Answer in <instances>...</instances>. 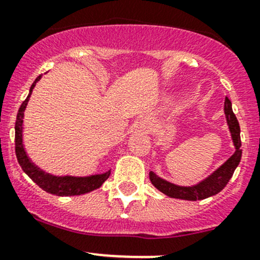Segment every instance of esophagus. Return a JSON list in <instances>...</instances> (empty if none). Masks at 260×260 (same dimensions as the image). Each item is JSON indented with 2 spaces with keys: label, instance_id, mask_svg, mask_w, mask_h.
I'll use <instances>...</instances> for the list:
<instances>
[{
  "label": "esophagus",
  "instance_id": "esophagus-1",
  "mask_svg": "<svg viewBox=\"0 0 260 260\" xmlns=\"http://www.w3.org/2000/svg\"><path fill=\"white\" fill-rule=\"evenodd\" d=\"M139 127L145 133H151L152 131V124L149 119H141L139 121Z\"/></svg>",
  "mask_w": 260,
  "mask_h": 260
}]
</instances>
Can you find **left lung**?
Listing matches in <instances>:
<instances>
[{
	"label": "left lung",
	"instance_id": "1",
	"mask_svg": "<svg viewBox=\"0 0 260 260\" xmlns=\"http://www.w3.org/2000/svg\"><path fill=\"white\" fill-rule=\"evenodd\" d=\"M223 111L225 115V121H227L228 129H230L231 139L233 142L234 152L228 160L217 167L212 174H209L207 177L201 180L200 182L194 183L191 186H181L176 185L174 182L165 180V178L157 176L153 171H150V181L156 188L160 192H162L166 196L171 198H177V200L185 201H200L205 198L212 197L214 194L219 193L228 181L233 176L234 170L237 169L242 158V142H241V127L239 122L237 120L236 115L232 109V103L227 96L224 98V107Z\"/></svg>",
	"mask_w": 260,
	"mask_h": 260
}]
</instances>
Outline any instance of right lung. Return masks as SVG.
Returning <instances> with one entry per match:
<instances>
[{
  "mask_svg": "<svg viewBox=\"0 0 260 260\" xmlns=\"http://www.w3.org/2000/svg\"><path fill=\"white\" fill-rule=\"evenodd\" d=\"M46 74V73H44ZM42 74L36 78L33 84L30 85L28 96L26 98L22 105L18 109L17 119L15 125V144H16V156L19 166L23 172L35 183H37L43 191L48 192L55 196H80L99 188L110 176V170L103 174L88 175V176H72V175H53L44 171L38 165H36L26 151L23 142V126H24V111L28 104L32 91L36 84L41 80Z\"/></svg>",
  "mask_w": 260,
  "mask_h": 260,
  "instance_id": "right-lung-1",
  "label": "right lung"
}]
</instances>
